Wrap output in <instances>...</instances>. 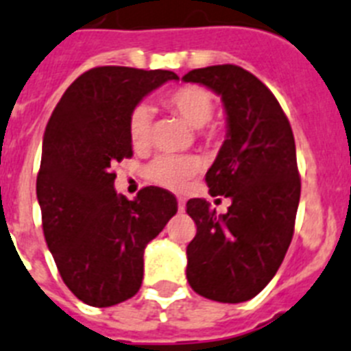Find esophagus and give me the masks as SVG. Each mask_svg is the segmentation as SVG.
<instances>
[{
	"label": "esophagus",
	"mask_w": 351,
	"mask_h": 351,
	"mask_svg": "<svg viewBox=\"0 0 351 351\" xmlns=\"http://www.w3.org/2000/svg\"><path fill=\"white\" fill-rule=\"evenodd\" d=\"M178 210L180 212L185 210V199L184 198H178Z\"/></svg>",
	"instance_id": "esophagus-1"
}]
</instances>
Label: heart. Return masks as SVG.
Returning a JSON list of instances; mask_svg holds the SVG:
<instances>
[{"instance_id":"1","label":"heart","mask_w":351,"mask_h":351,"mask_svg":"<svg viewBox=\"0 0 351 351\" xmlns=\"http://www.w3.org/2000/svg\"><path fill=\"white\" fill-rule=\"evenodd\" d=\"M164 103L187 125L199 128L203 135L207 134L203 128L214 114V101L208 90L199 85H184L166 94ZM149 135H152V108L148 105H137L128 119V137L132 146L135 149H144L149 144ZM199 167L202 162L193 155H160L149 162L146 175L149 180L162 187L180 189L185 182L198 173Z\"/></svg>"}]
</instances>
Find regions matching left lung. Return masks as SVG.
I'll return each mask as SVG.
<instances>
[{
	"instance_id": "1",
	"label": "left lung",
	"mask_w": 351,
	"mask_h": 351,
	"mask_svg": "<svg viewBox=\"0 0 351 351\" xmlns=\"http://www.w3.org/2000/svg\"><path fill=\"white\" fill-rule=\"evenodd\" d=\"M182 80L221 96L226 139L205 180L212 196L232 202L219 216L205 199L187 202L196 223L187 280L214 302H248L276 275L293 239L302 189L293 130L273 93L243 67H202Z\"/></svg>"
}]
</instances>
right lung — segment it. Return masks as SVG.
<instances>
[{"instance_id": "1", "label": "right lung", "mask_w": 351, "mask_h": 351, "mask_svg": "<svg viewBox=\"0 0 351 351\" xmlns=\"http://www.w3.org/2000/svg\"><path fill=\"white\" fill-rule=\"evenodd\" d=\"M169 80H178L173 71L94 67L67 87L46 125L37 176L44 237L64 284L93 307L139 291L144 248L178 210L160 187L126 199L112 171L132 157V110Z\"/></svg>"}]
</instances>
